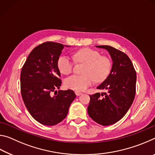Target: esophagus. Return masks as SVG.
Returning a JSON list of instances; mask_svg holds the SVG:
<instances>
[{
  "label": "esophagus",
  "instance_id": "esophagus-1",
  "mask_svg": "<svg viewBox=\"0 0 155 155\" xmlns=\"http://www.w3.org/2000/svg\"><path fill=\"white\" fill-rule=\"evenodd\" d=\"M75 94H76V95H77V96H80V95H81V94H82V92H81V91H76Z\"/></svg>",
  "mask_w": 155,
  "mask_h": 155
}]
</instances>
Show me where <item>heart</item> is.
<instances>
[{
	"label": "heart",
	"mask_w": 155,
	"mask_h": 155,
	"mask_svg": "<svg viewBox=\"0 0 155 155\" xmlns=\"http://www.w3.org/2000/svg\"><path fill=\"white\" fill-rule=\"evenodd\" d=\"M73 59L76 62L85 64L82 75L73 74L65 78V86L71 90H85L93 83L94 81L99 83L105 80L111 72L112 62L109 57L101 55L96 50L84 48L73 54ZM72 60L68 56L62 55L57 61V67L64 74L71 73L73 69Z\"/></svg>",
	"instance_id": "heart-1"
}]
</instances>
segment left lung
Wrapping results in <instances>:
<instances>
[{
  "instance_id": "obj_1",
  "label": "left lung",
  "mask_w": 155,
  "mask_h": 155,
  "mask_svg": "<svg viewBox=\"0 0 155 155\" xmlns=\"http://www.w3.org/2000/svg\"><path fill=\"white\" fill-rule=\"evenodd\" d=\"M96 46L109 52L113 65L108 77L97 87L107 91L90 95L87 111L94 121L108 126L118 122L129 109L135 98L137 77L132 62L124 52L107 45Z\"/></svg>"
}]
</instances>
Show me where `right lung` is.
I'll use <instances>...</instances> for the list:
<instances>
[{
  "instance_id": "obj_1",
  "label": "right lung",
  "mask_w": 155,
  "mask_h": 155,
  "mask_svg": "<svg viewBox=\"0 0 155 155\" xmlns=\"http://www.w3.org/2000/svg\"><path fill=\"white\" fill-rule=\"evenodd\" d=\"M65 46L52 41L40 44L30 52L21 70L23 101L31 116L44 125L54 126L65 119L76 98L71 90L55 91L61 85L57 61Z\"/></svg>"
}]
</instances>
